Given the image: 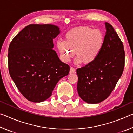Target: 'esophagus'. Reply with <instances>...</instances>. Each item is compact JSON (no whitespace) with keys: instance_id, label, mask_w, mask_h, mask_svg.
I'll use <instances>...</instances> for the list:
<instances>
[{"instance_id":"34e87169","label":"esophagus","mask_w":133,"mask_h":133,"mask_svg":"<svg viewBox=\"0 0 133 133\" xmlns=\"http://www.w3.org/2000/svg\"><path fill=\"white\" fill-rule=\"evenodd\" d=\"M75 71H76V70H75V69L74 68V67H70V73H75Z\"/></svg>"}]
</instances>
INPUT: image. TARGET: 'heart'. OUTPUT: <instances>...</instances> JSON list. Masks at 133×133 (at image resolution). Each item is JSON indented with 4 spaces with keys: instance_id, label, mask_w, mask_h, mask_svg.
Here are the masks:
<instances>
[{
    "instance_id": "heart-1",
    "label": "heart",
    "mask_w": 133,
    "mask_h": 133,
    "mask_svg": "<svg viewBox=\"0 0 133 133\" xmlns=\"http://www.w3.org/2000/svg\"><path fill=\"white\" fill-rule=\"evenodd\" d=\"M104 35L98 29L89 26H81L66 33L65 40H58L57 47L62 60L68 63L74 57L78 64H91L98 57L104 44Z\"/></svg>"
}]
</instances>
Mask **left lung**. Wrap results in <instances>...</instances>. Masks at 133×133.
Segmentation results:
<instances>
[{
	"label": "left lung",
	"mask_w": 133,
	"mask_h": 133,
	"mask_svg": "<svg viewBox=\"0 0 133 133\" xmlns=\"http://www.w3.org/2000/svg\"><path fill=\"white\" fill-rule=\"evenodd\" d=\"M105 26L104 44L98 57L92 63L76 70L78 95L89 104H97L110 96L124 67L123 43L111 24L105 22Z\"/></svg>",
	"instance_id": "8db88e82"
}]
</instances>
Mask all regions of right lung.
<instances>
[{
    "label": "right lung",
    "mask_w": 133,
    "mask_h": 133,
    "mask_svg": "<svg viewBox=\"0 0 133 133\" xmlns=\"http://www.w3.org/2000/svg\"><path fill=\"white\" fill-rule=\"evenodd\" d=\"M60 32L53 24H30L9 47L11 78L27 100L39 103L49 98L56 84L69 75L70 67L53 50V40Z\"/></svg>",
    "instance_id": "right-lung-1"
}]
</instances>
